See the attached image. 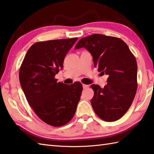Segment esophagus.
Listing matches in <instances>:
<instances>
[{
	"label": "esophagus",
	"mask_w": 154,
	"mask_h": 154,
	"mask_svg": "<svg viewBox=\"0 0 154 154\" xmlns=\"http://www.w3.org/2000/svg\"><path fill=\"white\" fill-rule=\"evenodd\" d=\"M83 87L84 89H88V88L89 87V85H85V84H83Z\"/></svg>",
	"instance_id": "34e87169"
}]
</instances>
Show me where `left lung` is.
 <instances>
[{
	"instance_id": "8db88e82",
	"label": "left lung",
	"mask_w": 154,
	"mask_h": 154,
	"mask_svg": "<svg viewBox=\"0 0 154 154\" xmlns=\"http://www.w3.org/2000/svg\"><path fill=\"white\" fill-rule=\"evenodd\" d=\"M85 48L92 55L94 67L109 75L104 88L91 85V105L97 115L106 122L122 117L134 99L138 66L134 55L120 38L93 34L78 42L75 49Z\"/></svg>"
}]
</instances>
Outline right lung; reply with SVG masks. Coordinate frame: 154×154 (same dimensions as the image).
I'll return each mask as SVG.
<instances>
[{
    "mask_svg": "<svg viewBox=\"0 0 154 154\" xmlns=\"http://www.w3.org/2000/svg\"><path fill=\"white\" fill-rule=\"evenodd\" d=\"M77 38L39 42L29 48L19 71L22 89L30 106L44 122L61 126L73 119L82 84L57 82L65 55Z\"/></svg>",
    "mask_w": 154,
    "mask_h": 154,
    "instance_id": "right-lung-1",
    "label": "right lung"
}]
</instances>
